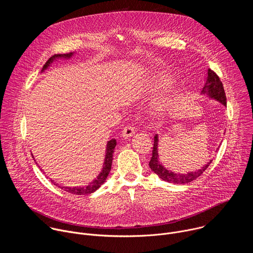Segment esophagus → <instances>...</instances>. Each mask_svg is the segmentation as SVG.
I'll use <instances>...</instances> for the list:
<instances>
[{
    "instance_id": "obj_1",
    "label": "esophagus",
    "mask_w": 253,
    "mask_h": 253,
    "mask_svg": "<svg viewBox=\"0 0 253 253\" xmlns=\"http://www.w3.org/2000/svg\"><path fill=\"white\" fill-rule=\"evenodd\" d=\"M134 134H135V129H134V127H132V126H126V127L123 129L121 135H122L123 138H128V137L133 136Z\"/></svg>"
}]
</instances>
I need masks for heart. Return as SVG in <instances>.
I'll list each match as a JSON object with an SVG mask.
<instances>
[{
  "mask_svg": "<svg viewBox=\"0 0 253 253\" xmlns=\"http://www.w3.org/2000/svg\"><path fill=\"white\" fill-rule=\"evenodd\" d=\"M169 84H170V81L168 79H165L163 77H155L154 79L149 81V83L147 84V89L152 90V91L162 90V89L167 88V86H169ZM154 105H155V108L157 110L163 111L167 108L168 102L164 98H157L154 102Z\"/></svg>",
  "mask_w": 253,
  "mask_h": 253,
  "instance_id": "heart-1",
  "label": "heart"
}]
</instances>
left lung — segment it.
I'll return each instance as SVG.
<instances>
[{"instance_id": "8db88e82", "label": "left lung", "mask_w": 253, "mask_h": 253, "mask_svg": "<svg viewBox=\"0 0 253 253\" xmlns=\"http://www.w3.org/2000/svg\"><path fill=\"white\" fill-rule=\"evenodd\" d=\"M201 94L204 96H207L210 99H213L215 101H218L223 106H226V96L223 89L222 82L220 81L219 77L216 75L214 72L210 69L207 71L206 81L204 84V87L202 88ZM158 134H155L154 136V146L152 150V157L149 162V167L151 170L158 175L159 178H161L164 181H167L169 183H175V184H186L189 183L193 180H195L197 177H199L210 165L212 160H210L207 164L203 165L200 169L197 171H191L186 174L182 173H175L171 170L166 169L162 163L159 161V154H158Z\"/></svg>"}]
</instances>
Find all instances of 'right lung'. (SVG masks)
Masks as SVG:
<instances>
[{"mask_svg": "<svg viewBox=\"0 0 253 253\" xmlns=\"http://www.w3.org/2000/svg\"><path fill=\"white\" fill-rule=\"evenodd\" d=\"M74 56V53H69V54H56L54 56H52L44 65L42 72H44L46 69H48L52 63H54L55 61L59 60V59H70ZM116 140L112 139L110 141L107 142V146H106V155L104 158V163H103V168L101 170V172L99 173V175L97 176L96 179H94L91 183H89L87 186H82V187H70V186H61L58 183H55L53 180H51L52 183L54 182V184L56 186H58L59 188L63 189L64 191L68 192V193H72V194H76V195H87V194H91L93 192H95L107 179L108 174H109L110 170H111V166H112V160H113V153H114V149L116 146ZM33 156V155H32ZM34 157V156H33Z\"/></svg>", "mask_w": 253, "mask_h": 253, "instance_id": "obj_1", "label": "right lung"}]
</instances>
